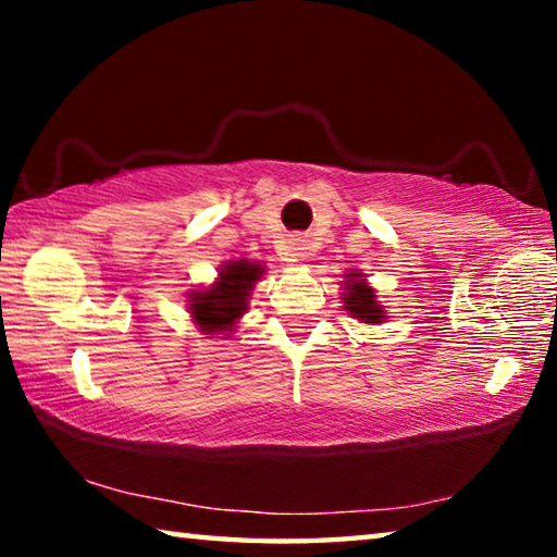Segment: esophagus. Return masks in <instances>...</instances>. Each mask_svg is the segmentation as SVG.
Wrapping results in <instances>:
<instances>
[{"label": "esophagus", "instance_id": "34e87169", "mask_svg": "<svg viewBox=\"0 0 557 557\" xmlns=\"http://www.w3.org/2000/svg\"><path fill=\"white\" fill-rule=\"evenodd\" d=\"M287 250H289L295 258H307V240H305V238H289Z\"/></svg>", "mask_w": 557, "mask_h": 557}]
</instances>
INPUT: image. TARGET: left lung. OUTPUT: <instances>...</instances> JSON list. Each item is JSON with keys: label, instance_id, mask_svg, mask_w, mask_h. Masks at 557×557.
<instances>
[{"label": "left lung", "instance_id": "8db88e82", "mask_svg": "<svg viewBox=\"0 0 557 557\" xmlns=\"http://www.w3.org/2000/svg\"><path fill=\"white\" fill-rule=\"evenodd\" d=\"M356 277V275H354ZM348 280V292L344 297V305L348 312L356 319H361L366 324H379L383 322V307L375 301L373 289L358 280Z\"/></svg>", "mask_w": 557, "mask_h": 557}]
</instances>
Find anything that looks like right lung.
Returning a JSON list of instances; mask_svg holds the SVG:
<instances>
[{"label": "right lung", "instance_id": "right-lung-1", "mask_svg": "<svg viewBox=\"0 0 557 557\" xmlns=\"http://www.w3.org/2000/svg\"><path fill=\"white\" fill-rule=\"evenodd\" d=\"M265 268L248 260H233L219 272V282L209 289L191 292V314L203 332H231L245 309H248L250 289L260 280Z\"/></svg>", "mask_w": 557, "mask_h": 557}]
</instances>
